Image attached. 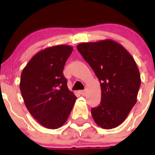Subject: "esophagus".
Wrapping results in <instances>:
<instances>
[{
  "label": "esophagus",
  "mask_w": 155,
  "mask_h": 155,
  "mask_svg": "<svg viewBox=\"0 0 155 155\" xmlns=\"http://www.w3.org/2000/svg\"><path fill=\"white\" fill-rule=\"evenodd\" d=\"M80 93H81V95L85 96V95H86V94H87V91H86V90H81V91H80Z\"/></svg>",
  "instance_id": "esophagus-1"
}]
</instances>
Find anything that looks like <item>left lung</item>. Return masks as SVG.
Returning a JSON list of instances; mask_svg holds the SVG:
<instances>
[{"label": "left lung", "instance_id": "obj_1", "mask_svg": "<svg viewBox=\"0 0 155 155\" xmlns=\"http://www.w3.org/2000/svg\"><path fill=\"white\" fill-rule=\"evenodd\" d=\"M77 49L101 83V101L91 109L92 116L102 128H114L136 104L140 76L136 61L111 39L79 44Z\"/></svg>", "mask_w": 155, "mask_h": 155}]
</instances>
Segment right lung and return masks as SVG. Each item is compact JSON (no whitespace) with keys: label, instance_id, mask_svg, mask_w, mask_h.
<instances>
[{"label":"right lung","instance_id":"right-lung-1","mask_svg":"<svg viewBox=\"0 0 155 155\" xmlns=\"http://www.w3.org/2000/svg\"><path fill=\"white\" fill-rule=\"evenodd\" d=\"M73 51L68 45L48 47L35 54L21 74V94L26 108L39 124L58 129L68 118L76 100L63 71Z\"/></svg>","mask_w":155,"mask_h":155}]
</instances>
